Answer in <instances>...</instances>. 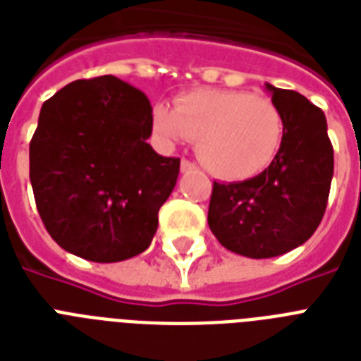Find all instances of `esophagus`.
<instances>
[{
    "mask_svg": "<svg viewBox=\"0 0 361 361\" xmlns=\"http://www.w3.org/2000/svg\"><path fill=\"white\" fill-rule=\"evenodd\" d=\"M180 169H181V172H190V171H195L196 166H195V163H190V161H187V159H181V165H180Z\"/></svg>",
    "mask_w": 361,
    "mask_h": 361,
    "instance_id": "esophagus-1",
    "label": "esophagus"
}]
</instances>
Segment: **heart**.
Here are the masks:
<instances>
[{
  "instance_id": "b5f03b06",
  "label": "heart",
  "mask_w": 361,
  "mask_h": 361,
  "mask_svg": "<svg viewBox=\"0 0 361 361\" xmlns=\"http://www.w3.org/2000/svg\"><path fill=\"white\" fill-rule=\"evenodd\" d=\"M152 128L166 145L196 139L202 165L228 181L265 172L286 137L283 114L272 99L233 89L190 90L176 98L174 109L155 104Z\"/></svg>"
}]
</instances>
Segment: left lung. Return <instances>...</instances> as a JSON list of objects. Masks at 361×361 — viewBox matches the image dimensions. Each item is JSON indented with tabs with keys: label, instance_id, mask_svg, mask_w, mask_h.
I'll use <instances>...</instances> for the list:
<instances>
[{
	"label": "left lung",
	"instance_id": "left-lung-1",
	"mask_svg": "<svg viewBox=\"0 0 361 361\" xmlns=\"http://www.w3.org/2000/svg\"><path fill=\"white\" fill-rule=\"evenodd\" d=\"M265 90L282 111V150L256 178L213 183L207 222L222 247L252 259L282 256L313 235L326 209L334 150L326 116L295 90Z\"/></svg>",
	"mask_w": 361,
	"mask_h": 361
}]
</instances>
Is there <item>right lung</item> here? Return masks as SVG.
Here are the masks:
<instances>
[{
	"label": "right lung",
	"mask_w": 361,
	"mask_h": 361,
	"mask_svg": "<svg viewBox=\"0 0 361 361\" xmlns=\"http://www.w3.org/2000/svg\"><path fill=\"white\" fill-rule=\"evenodd\" d=\"M150 135L148 98L114 75L78 79L44 102L29 178L59 247L96 263L150 247L180 174V159L157 154Z\"/></svg>",
	"instance_id": "1"
}]
</instances>
